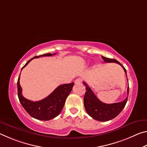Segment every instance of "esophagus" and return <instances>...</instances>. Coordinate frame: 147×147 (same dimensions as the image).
<instances>
[{
    "label": "esophagus",
    "instance_id": "obj_1",
    "mask_svg": "<svg viewBox=\"0 0 147 147\" xmlns=\"http://www.w3.org/2000/svg\"><path fill=\"white\" fill-rule=\"evenodd\" d=\"M82 82V79L81 78H76L75 80V81H74V83L76 84H80Z\"/></svg>",
    "mask_w": 147,
    "mask_h": 147
}]
</instances>
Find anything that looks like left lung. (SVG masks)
Instances as JSON below:
<instances>
[{
    "instance_id": "8db88e82",
    "label": "left lung",
    "mask_w": 147,
    "mask_h": 147,
    "mask_svg": "<svg viewBox=\"0 0 147 147\" xmlns=\"http://www.w3.org/2000/svg\"><path fill=\"white\" fill-rule=\"evenodd\" d=\"M102 58L104 59V61L106 62V63H113L114 62V63L120 65L123 68L126 74L125 68L116 59L107 58L104 56H102ZM126 77H127V75H126ZM83 84L86 86V92L84 98V107H85V109L88 115L91 116L93 119L98 121H108L111 120V119L116 117L124 109L126 102L128 100L129 86L127 89L128 96L123 101L113 104H105L101 102L96 97L93 91L87 85L86 82H84Z\"/></svg>"
}]
</instances>
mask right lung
I'll return each mask as SVG.
<instances>
[{
    "instance_id": "add662e5",
    "label": "right lung",
    "mask_w": 147,
    "mask_h": 147,
    "mask_svg": "<svg viewBox=\"0 0 147 147\" xmlns=\"http://www.w3.org/2000/svg\"><path fill=\"white\" fill-rule=\"evenodd\" d=\"M54 54L56 53L53 54L50 53L45 54L41 56H35L30 59L23 67L22 69L25 67L29 62L34 58H38L41 56H51ZM19 79L20 75L17 80V93L20 102L30 115L33 118L41 121H49L55 118L61 113L66 98L70 94L74 86V82L59 86L47 97L41 100L33 102L28 100L23 96L22 88L19 84Z\"/></svg>"
}]
</instances>
